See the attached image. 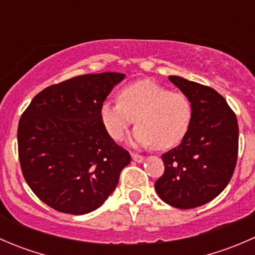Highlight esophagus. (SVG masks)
I'll use <instances>...</instances> for the list:
<instances>
[{
	"label": "esophagus",
	"instance_id": "obj_1",
	"mask_svg": "<svg viewBox=\"0 0 255 255\" xmlns=\"http://www.w3.org/2000/svg\"><path fill=\"white\" fill-rule=\"evenodd\" d=\"M132 159L135 161V163H142V161L144 160V156L140 155V154L132 153Z\"/></svg>",
	"mask_w": 255,
	"mask_h": 255
}]
</instances>
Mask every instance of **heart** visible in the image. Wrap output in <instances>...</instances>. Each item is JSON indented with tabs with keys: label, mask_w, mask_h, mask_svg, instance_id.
<instances>
[{
	"label": "heart",
	"mask_w": 255,
	"mask_h": 255,
	"mask_svg": "<svg viewBox=\"0 0 255 255\" xmlns=\"http://www.w3.org/2000/svg\"><path fill=\"white\" fill-rule=\"evenodd\" d=\"M100 118L115 140H122L135 121V145H154L158 150H166L181 143L189 132L192 106L182 92L142 80L122 87L118 102H104Z\"/></svg>",
	"instance_id": "heart-1"
}]
</instances>
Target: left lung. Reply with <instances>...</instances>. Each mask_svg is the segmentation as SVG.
Segmentation results:
<instances>
[{"mask_svg": "<svg viewBox=\"0 0 255 255\" xmlns=\"http://www.w3.org/2000/svg\"><path fill=\"white\" fill-rule=\"evenodd\" d=\"M169 80L189 97L192 120L181 143L161 155L165 170L155 191L170 206L187 210L210 202L230 182L237 164L238 122L212 87L180 76Z\"/></svg>", "mask_w": 255, "mask_h": 255, "instance_id": "8db88e82", "label": "left lung"}]
</instances>
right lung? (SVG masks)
I'll return each mask as SVG.
<instances>
[{
    "mask_svg": "<svg viewBox=\"0 0 255 255\" xmlns=\"http://www.w3.org/2000/svg\"><path fill=\"white\" fill-rule=\"evenodd\" d=\"M125 74H87L40 91L18 123V156L28 186L59 212L85 215L112 194L130 161L100 118Z\"/></svg>",
    "mask_w": 255,
    "mask_h": 255,
    "instance_id": "add662e5",
    "label": "right lung"
}]
</instances>
